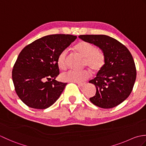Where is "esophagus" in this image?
Returning <instances> with one entry per match:
<instances>
[{
	"instance_id": "esophagus-1",
	"label": "esophagus",
	"mask_w": 146,
	"mask_h": 146,
	"mask_svg": "<svg viewBox=\"0 0 146 146\" xmlns=\"http://www.w3.org/2000/svg\"><path fill=\"white\" fill-rule=\"evenodd\" d=\"M76 84L78 85L79 86H84V85H85V83H76Z\"/></svg>"
}]
</instances>
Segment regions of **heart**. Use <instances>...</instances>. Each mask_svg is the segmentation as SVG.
<instances>
[{
    "instance_id": "1",
    "label": "heart",
    "mask_w": 146,
    "mask_h": 146,
    "mask_svg": "<svg viewBox=\"0 0 146 146\" xmlns=\"http://www.w3.org/2000/svg\"><path fill=\"white\" fill-rule=\"evenodd\" d=\"M75 49L84 58L83 65L88 66L93 73L100 71L105 63V56L104 52L98 50V48L88 42L80 41L75 46ZM58 66L62 70L65 69L68 64V51H62L58 56ZM90 73L88 70H69L61 75V78L64 82L79 83L88 78Z\"/></svg>"
}]
</instances>
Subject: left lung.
Masks as SVG:
<instances>
[{"mask_svg": "<svg viewBox=\"0 0 146 146\" xmlns=\"http://www.w3.org/2000/svg\"><path fill=\"white\" fill-rule=\"evenodd\" d=\"M79 38L98 46L105 56L104 66L89 82L97 88L90 100L103 108L117 106L131 94L135 82L137 73L131 53L122 43L106 35H80Z\"/></svg>", "mask_w": 146, "mask_h": 146, "instance_id": "1", "label": "left lung"}]
</instances>
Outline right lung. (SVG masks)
Instances as JSON below:
<instances>
[{"label": "right lung", "instance_id": "right-lung-1", "mask_svg": "<svg viewBox=\"0 0 146 146\" xmlns=\"http://www.w3.org/2000/svg\"><path fill=\"white\" fill-rule=\"evenodd\" d=\"M70 35H52L26 46L19 54L12 72L15 92L27 106L45 109L54 104L66 83L56 80L60 52L76 39Z\"/></svg>", "mask_w": 146, "mask_h": 146}]
</instances>
